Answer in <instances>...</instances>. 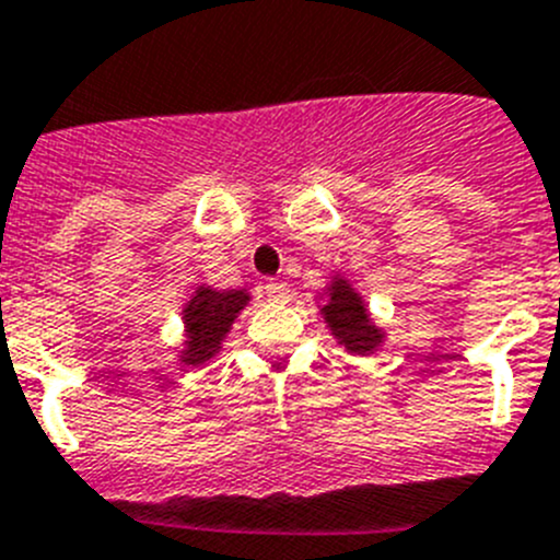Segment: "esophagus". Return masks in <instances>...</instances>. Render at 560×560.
<instances>
[{
    "label": "esophagus",
    "instance_id": "1",
    "mask_svg": "<svg viewBox=\"0 0 560 560\" xmlns=\"http://www.w3.org/2000/svg\"><path fill=\"white\" fill-rule=\"evenodd\" d=\"M264 291H266V296H269L271 302H285V300H289V285L280 283V280H266Z\"/></svg>",
    "mask_w": 560,
    "mask_h": 560
}]
</instances>
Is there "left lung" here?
Returning <instances> with one entry per match:
<instances>
[{
    "instance_id": "left-lung-1",
    "label": "left lung",
    "mask_w": 560,
    "mask_h": 560,
    "mask_svg": "<svg viewBox=\"0 0 560 560\" xmlns=\"http://www.w3.org/2000/svg\"><path fill=\"white\" fill-rule=\"evenodd\" d=\"M325 319L330 322L332 332L347 343L352 352H372L381 341V332L369 325L366 307L358 300L355 291L338 280L330 289V302L325 305Z\"/></svg>"
}]
</instances>
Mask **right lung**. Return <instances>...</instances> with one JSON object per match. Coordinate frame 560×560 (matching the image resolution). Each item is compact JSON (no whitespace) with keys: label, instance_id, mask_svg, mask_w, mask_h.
<instances>
[{"label":"right lung","instance_id":"1","mask_svg":"<svg viewBox=\"0 0 560 560\" xmlns=\"http://www.w3.org/2000/svg\"><path fill=\"white\" fill-rule=\"evenodd\" d=\"M246 305L244 291H210L199 289L191 305L186 307L188 327V363H202L217 352L219 341L228 332L230 322Z\"/></svg>","mask_w":560,"mask_h":560}]
</instances>
